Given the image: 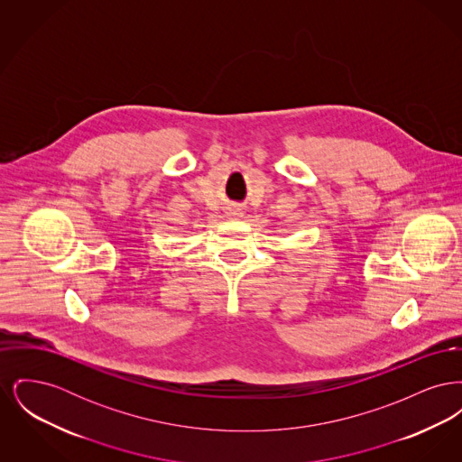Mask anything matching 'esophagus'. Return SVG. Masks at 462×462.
<instances>
[{
  "label": "esophagus",
  "instance_id": "esophagus-1",
  "mask_svg": "<svg viewBox=\"0 0 462 462\" xmlns=\"http://www.w3.org/2000/svg\"><path fill=\"white\" fill-rule=\"evenodd\" d=\"M232 215H237V217H241L242 211L241 209H234V213Z\"/></svg>",
  "mask_w": 462,
  "mask_h": 462
}]
</instances>
